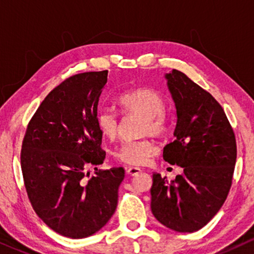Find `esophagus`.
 Returning a JSON list of instances; mask_svg holds the SVG:
<instances>
[{"instance_id": "esophagus-1", "label": "esophagus", "mask_w": 254, "mask_h": 254, "mask_svg": "<svg viewBox=\"0 0 254 254\" xmlns=\"http://www.w3.org/2000/svg\"><path fill=\"white\" fill-rule=\"evenodd\" d=\"M142 171L140 168H134V166H130V168L127 169V173L130 176H136Z\"/></svg>"}]
</instances>
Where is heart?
I'll return each instance as SVG.
<instances>
[{
  "instance_id": "obj_1",
  "label": "heart",
  "mask_w": 254,
  "mask_h": 254,
  "mask_svg": "<svg viewBox=\"0 0 254 254\" xmlns=\"http://www.w3.org/2000/svg\"><path fill=\"white\" fill-rule=\"evenodd\" d=\"M118 104L124 113L142 116L138 134L162 135L166 130V104L157 91L148 88L134 89L123 93ZM97 125L104 136L113 140L119 129V120L116 113L109 110H100L96 117ZM157 152V148L149 138H138L124 142L114 152L120 162L129 165H143Z\"/></svg>"
}]
</instances>
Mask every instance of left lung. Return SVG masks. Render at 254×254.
<instances>
[{"label":"left lung","instance_id":"1","mask_svg":"<svg viewBox=\"0 0 254 254\" xmlns=\"http://www.w3.org/2000/svg\"><path fill=\"white\" fill-rule=\"evenodd\" d=\"M176 105L175 140L163 158L182 166L171 184L152 175L151 211L156 220L178 232L203 228L223 206L230 190L237 157L235 133L217 100L173 69L165 75Z\"/></svg>","mask_w":254,"mask_h":254}]
</instances>
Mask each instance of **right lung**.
<instances>
[{"instance_id":"add662e5","label":"right lung","mask_w":254,"mask_h":254,"mask_svg":"<svg viewBox=\"0 0 254 254\" xmlns=\"http://www.w3.org/2000/svg\"><path fill=\"white\" fill-rule=\"evenodd\" d=\"M107 74L64 79L38 107L23 140L20 165L30 202L52 230L68 238L89 237L109 222L125 178L124 168L97 169L106 155L96 117Z\"/></svg>"}]
</instances>
